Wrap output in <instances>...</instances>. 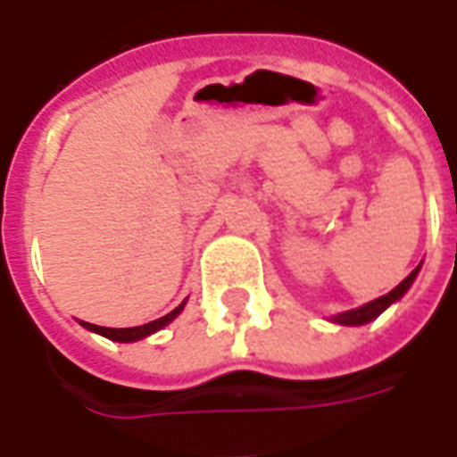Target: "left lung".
Segmentation results:
<instances>
[{
  "instance_id": "left-lung-1",
  "label": "left lung",
  "mask_w": 457,
  "mask_h": 457,
  "mask_svg": "<svg viewBox=\"0 0 457 457\" xmlns=\"http://www.w3.org/2000/svg\"><path fill=\"white\" fill-rule=\"evenodd\" d=\"M417 273H420V266L414 268L412 273L407 275L405 280L398 285V287H393L388 295H383V297L374 299V302H369V304L364 306H357V309H350V312H345V313H337L336 319L333 321L336 323H343V326H361V323H369V321H374L376 316L381 312H386L388 306L393 304V302H398L403 295H405L407 290H410V285H412V280L417 278Z\"/></svg>"
}]
</instances>
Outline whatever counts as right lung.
Instances as JSON below:
<instances>
[{
  "instance_id": "add662e5",
  "label": "right lung",
  "mask_w": 457,
  "mask_h": 457,
  "mask_svg": "<svg viewBox=\"0 0 457 457\" xmlns=\"http://www.w3.org/2000/svg\"><path fill=\"white\" fill-rule=\"evenodd\" d=\"M182 309L184 304H179L177 309L165 313L162 319H155V321L144 323V326H134V328H104V326H96V323H88V321H83V326H86L88 330H93V333H100V336L110 337V340H117V343H134V340H141V337L151 336V333L160 330L162 326H167V323L172 321L174 316L182 312Z\"/></svg>"
}]
</instances>
